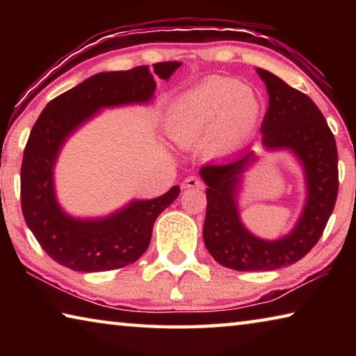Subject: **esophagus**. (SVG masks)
<instances>
[{
  "mask_svg": "<svg viewBox=\"0 0 356 356\" xmlns=\"http://www.w3.org/2000/svg\"><path fill=\"white\" fill-rule=\"evenodd\" d=\"M182 186H184V188H200V190H202L204 188V182H202L201 179H197L195 176H190V177H186L184 180Z\"/></svg>",
  "mask_w": 356,
  "mask_h": 356,
  "instance_id": "1",
  "label": "esophagus"
}]
</instances>
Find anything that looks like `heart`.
I'll use <instances>...</instances> for the list:
<instances>
[{
    "instance_id": "b5f03b06",
    "label": "heart",
    "mask_w": 356,
    "mask_h": 356,
    "mask_svg": "<svg viewBox=\"0 0 356 356\" xmlns=\"http://www.w3.org/2000/svg\"><path fill=\"white\" fill-rule=\"evenodd\" d=\"M261 99L229 76H210L180 95L168 110V134L180 144L207 138L210 154L238 147L261 118Z\"/></svg>"
}]
</instances>
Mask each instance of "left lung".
I'll list each match as a JSON object with an SVG mask.
<instances>
[{"label":"left lung","mask_w":356,"mask_h":356,"mask_svg":"<svg viewBox=\"0 0 356 356\" xmlns=\"http://www.w3.org/2000/svg\"><path fill=\"white\" fill-rule=\"evenodd\" d=\"M267 86L270 105L261 131L267 149H292L305 166L308 200L293 231L276 242H265L246 231L238 218V180L254 160L252 150L225 163L201 170L207 184L204 243L222 267L237 272H267L298 262L314 248L333 212L339 174L334 136L317 105L268 70L257 69Z\"/></svg>","instance_id":"obj_1"}]
</instances>
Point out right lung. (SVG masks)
<instances>
[{
	"label": "right lung",
	"mask_w": 356,
	"mask_h": 356,
	"mask_svg": "<svg viewBox=\"0 0 356 356\" xmlns=\"http://www.w3.org/2000/svg\"><path fill=\"white\" fill-rule=\"evenodd\" d=\"M180 63L138 65L104 72L48 102L29 134L20 171L22 212L48 256L76 272H105L138 261L147 250L154 222L179 196L176 185L163 196L134 201L105 220H74L55 200L53 166L72 131L104 106L149 102L156 81L168 80Z\"/></svg>",
	"instance_id": "1"
}]
</instances>
